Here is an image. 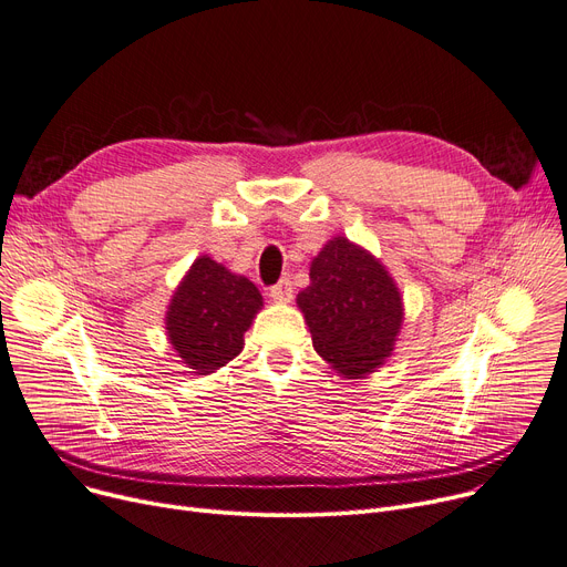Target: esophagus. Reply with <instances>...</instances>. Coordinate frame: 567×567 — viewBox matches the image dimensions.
Instances as JSON below:
<instances>
[{
    "label": "esophagus",
    "instance_id": "esophagus-1",
    "mask_svg": "<svg viewBox=\"0 0 567 567\" xmlns=\"http://www.w3.org/2000/svg\"><path fill=\"white\" fill-rule=\"evenodd\" d=\"M269 296H271L274 303H289V300L293 298V285H291V280H289V278H282L276 287H271Z\"/></svg>",
    "mask_w": 567,
    "mask_h": 567
}]
</instances>
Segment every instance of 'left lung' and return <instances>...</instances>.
Segmentation results:
<instances>
[{"instance_id": "obj_1", "label": "left lung", "mask_w": 567, "mask_h": 567, "mask_svg": "<svg viewBox=\"0 0 567 567\" xmlns=\"http://www.w3.org/2000/svg\"><path fill=\"white\" fill-rule=\"evenodd\" d=\"M315 351L344 379H367L394 353L403 328V296L385 264L364 246L337 235L310 264L298 291Z\"/></svg>"}]
</instances>
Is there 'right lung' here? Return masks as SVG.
<instances>
[{
    "instance_id": "obj_1",
    "label": "right lung",
    "mask_w": 567,
    "mask_h": 567,
    "mask_svg": "<svg viewBox=\"0 0 567 567\" xmlns=\"http://www.w3.org/2000/svg\"><path fill=\"white\" fill-rule=\"evenodd\" d=\"M261 308L264 298L246 276L200 255L168 300V344L188 373L209 375L241 353L244 332Z\"/></svg>"
}]
</instances>
